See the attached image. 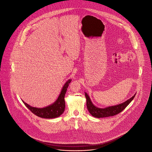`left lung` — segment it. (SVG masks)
Wrapping results in <instances>:
<instances>
[{
	"mask_svg": "<svg viewBox=\"0 0 152 152\" xmlns=\"http://www.w3.org/2000/svg\"><path fill=\"white\" fill-rule=\"evenodd\" d=\"M85 94L86 99V107H87V109L92 116L96 118L108 117L114 116L120 113L132 102L136 95H134V96H132L131 98H130L126 102L119 104L106 107L105 108H100L94 105L87 93H85Z\"/></svg>",
	"mask_w": 152,
	"mask_h": 152,
	"instance_id": "left-lung-1",
	"label": "left lung"
}]
</instances>
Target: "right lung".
<instances>
[{
    "label": "right lung",
    "instance_id": "obj_1",
    "mask_svg": "<svg viewBox=\"0 0 152 152\" xmlns=\"http://www.w3.org/2000/svg\"><path fill=\"white\" fill-rule=\"evenodd\" d=\"M72 79L68 80L63 86L61 93L57 99V100L52 104L48 106L45 107L39 108L36 107H32L26 103L23 102L26 105L28 109L35 115L39 117L44 118H54L59 117L65 110L66 104H65L64 97L66 95L67 88L69 83L71 82Z\"/></svg>",
    "mask_w": 152,
    "mask_h": 152
}]
</instances>
